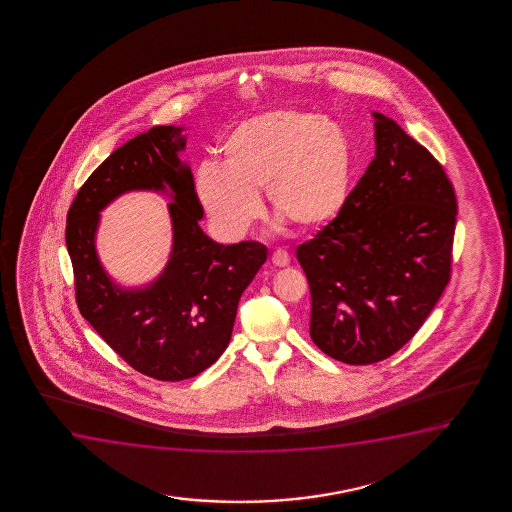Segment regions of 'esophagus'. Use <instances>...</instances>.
<instances>
[{
	"mask_svg": "<svg viewBox=\"0 0 512 512\" xmlns=\"http://www.w3.org/2000/svg\"><path fill=\"white\" fill-rule=\"evenodd\" d=\"M271 260H273L274 266L278 267H287L290 264V255H288L287 250H274L273 255H271Z\"/></svg>",
	"mask_w": 512,
	"mask_h": 512,
	"instance_id": "obj_1",
	"label": "esophagus"
}]
</instances>
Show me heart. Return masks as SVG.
<instances>
[{
    "label": "heart",
    "mask_w": 512,
    "mask_h": 512,
    "mask_svg": "<svg viewBox=\"0 0 512 512\" xmlns=\"http://www.w3.org/2000/svg\"><path fill=\"white\" fill-rule=\"evenodd\" d=\"M353 173L355 150L339 122L274 110L243 120L225 138L222 164H199L196 194L225 238L245 236L262 213L264 189L274 215L313 231L344 210Z\"/></svg>",
    "instance_id": "1"
}]
</instances>
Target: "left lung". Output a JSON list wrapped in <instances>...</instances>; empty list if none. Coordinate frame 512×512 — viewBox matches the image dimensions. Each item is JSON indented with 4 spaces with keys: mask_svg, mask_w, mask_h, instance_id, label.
<instances>
[{
    "mask_svg": "<svg viewBox=\"0 0 512 512\" xmlns=\"http://www.w3.org/2000/svg\"><path fill=\"white\" fill-rule=\"evenodd\" d=\"M376 154L348 203L297 248L309 336L351 365L385 360L418 332L448 285L456 196L441 164L372 112Z\"/></svg>",
    "mask_w": 512,
    "mask_h": 512,
    "instance_id": "obj_1",
    "label": "left lung"
}]
</instances>
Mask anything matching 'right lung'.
<instances>
[{"instance_id":"obj_1","label":"right lung","mask_w":512,"mask_h":512,"mask_svg":"<svg viewBox=\"0 0 512 512\" xmlns=\"http://www.w3.org/2000/svg\"><path fill=\"white\" fill-rule=\"evenodd\" d=\"M182 126H155L117 148L78 190L66 218L80 313L133 369L182 381L217 362L231 341L238 302L266 262L257 241L220 245L204 234L194 176L180 159ZM133 189L168 193L174 245L167 267L143 288L115 284L95 250L98 213Z\"/></svg>"}]
</instances>
